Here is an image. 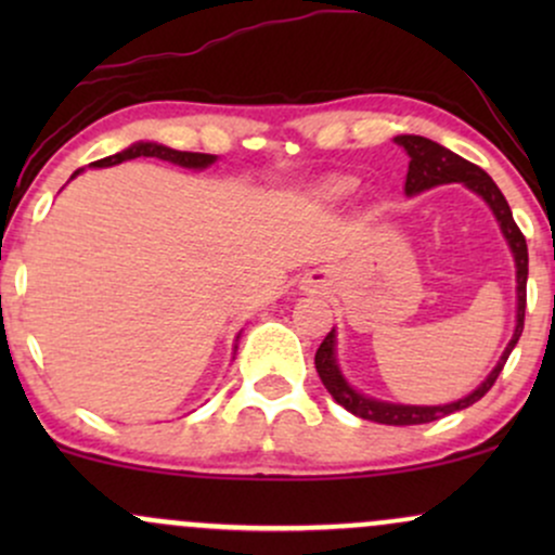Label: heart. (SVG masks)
Returning a JSON list of instances; mask_svg holds the SVG:
<instances>
[{"instance_id": "1", "label": "heart", "mask_w": 555, "mask_h": 555, "mask_svg": "<svg viewBox=\"0 0 555 555\" xmlns=\"http://www.w3.org/2000/svg\"><path fill=\"white\" fill-rule=\"evenodd\" d=\"M344 190H347V182H341V184H334V188H331V193H344Z\"/></svg>"}]
</instances>
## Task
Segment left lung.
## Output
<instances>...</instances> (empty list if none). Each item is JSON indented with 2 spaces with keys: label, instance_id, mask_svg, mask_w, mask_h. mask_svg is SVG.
Returning a JSON list of instances; mask_svg holds the SVG:
<instances>
[{
  "label": "left lung",
  "instance_id": "obj_1",
  "mask_svg": "<svg viewBox=\"0 0 555 555\" xmlns=\"http://www.w3.org/2000/svg\"><path fill=\"white\" fill-rule=\"evenodd\" d=\"M397 143L404 145V151L410 154V171H406V182H404L406 195L423 193V190L436 188V184L464 182L469 190H475L477 195L486 197L488 206L493 208L495 219H499L503 234H506L508 245H512L514 260H517L519 308H517V331H514V339L508 341L506 352H503L499 365L493 367V373H490L488 378L482 380L473 393H469V397H464L460 401H451V404H443V406H404V404H386V401L367 399L354 391V388H349L347 380L341 378L339 367H336L334 331H331L326 339L321 341V347H318L315 371L321 375L323 386L328 388L331 397L339 401L344 410L380 425H425V423H433V420L451 415V412L467 410L469 404H475V401L486 397L490 386L495 384V378H499V373L503 371V365H506L512 349L517 347L521 328H525V308H527V242H525V234H521V229L517 227V221H514L506 197H503L499 184L490 180L488 171H482L480 167H475V164H469L467 158L451 154L449 149L433 143L428 138L399 135Z\"/></svg>",
  "mask_w": 555,
  "mask_h": 555
}]
</instances>
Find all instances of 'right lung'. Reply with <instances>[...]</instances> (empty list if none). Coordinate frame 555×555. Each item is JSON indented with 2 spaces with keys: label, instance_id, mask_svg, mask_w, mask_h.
<instances>
[{
  "label": "right lung",
  "instance_id": "add662e5",
  "mask_svg": "<svg viewBox=\"0 0 555 555\" xmlns=\"http://www.w3.org/2000/svg\"><path fill=\"white\" fill-rule=\"evenodd\" d=\"M140 156L162 158V162L180 164V167H188V169H203V167H208V164H214L211 154H190V151H175V149H167V145L135 143V145H130L127 151H122V154L99 158V162H93L91 167H114V164H122V162H127V158H140ZM78 171H75V175H78Z\"/></svg>",
  "mask_w": 555,
  "mask_h": 555
}]
</instances>
